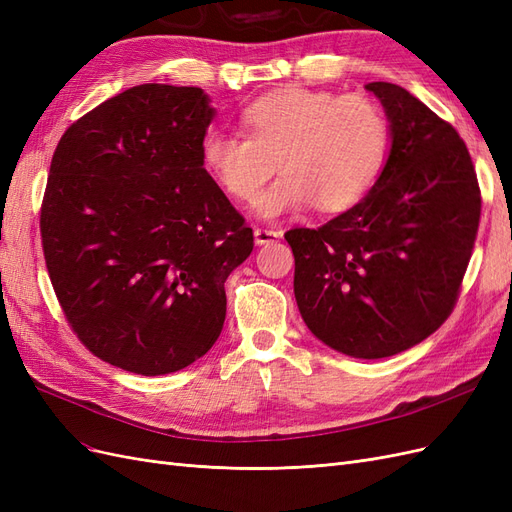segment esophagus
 I'll use <instances>...</instances> for the list:
<instances>
[{"label": "esophagus", "mask_w": 512, "mask_h": 512, "mask_svg": "<svg viewBox=\"0 0 512 512\" xmlns=\"http://www.w3.org/2000/svg\"><path fill=\"white\" fill-rule=\"evenodd\" d=\"M282 237V230H273V228H254V239L258 245H267L273 243Z\"/></svg>", "instance_id": "obj_1"}]
</instances>
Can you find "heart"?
I'll return each instance as SVG.
<instances>
[{"label":"heart","mask_w":512,"mask_h":512,"mask_svg":"<svg viewBox=\"0 0 512 512\" xmlns=\"http://www.w3.org/2000/svg\"><path fill=\"white\" fill-rule=\"evenodd\" d=\"M241 121L247 136L209 130L200 160L241 205L254 203L277 162L284 175L256 203L262 220L316 203L327 213L354 207L380 177L389 153V123L365 96L286 87L254 100Z\"/></svg>","instance_id":"b5f03b06"}]
</instances>
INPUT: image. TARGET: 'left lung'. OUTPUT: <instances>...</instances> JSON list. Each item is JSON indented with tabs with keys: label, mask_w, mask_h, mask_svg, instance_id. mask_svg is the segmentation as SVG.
<instances>
[{
	"label": "left lung",
	"mask_w": 512,
	"mask_h": 512,
	"mask_svg": "<svg viewBox=\"0 0 512 512\" xmlns=\"http://www.w3.org/2000/svg\"><path fill=\"white\" fill-rule=\"evenodd\" d=\"M389 121L371 190L331 222L286 232L294 299L322 344L384 359L421 344L453 312L480 220L466 143L410 91L367 83Z\"/></svg>",
	"instance_id": "1"
}]
</instances>
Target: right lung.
Listing matches in <instances>:
<instances>
[{
    "label": "right lung",
    "instance_id": "1",
    "mask_svg": "<svg viewBox=\"0 0 512 512\" xmlns=\"http://www.w3.org/2000/svg\"><path fill=\"white\" fill-rule=\"evenodd\" d=\"M213 117L200 87L136 85L55 149L40 215L46 269L89 352L132 374H173L211 350L226 277L254 250L200 160Z\"/></svg>",
    "mask_w": 512,
    "mask_h": 512
}]
</instances>
